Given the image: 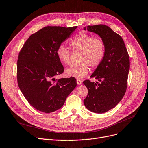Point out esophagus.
I'll list each match as a JSON object with an SVG mask.
<instances>
[{
  "instance_id": "34e87169",
  "label": "esophagus",
  "mask_w": 148,
  "mask_h": 148,
  "mask_svg": "<svg viewBox=\"0 0 148 148\" xmlns=\"http://www.w3.org/2000/svg\"><path fill=\"white\" fill-rule=\"evenodd\" d=\"M83 83V82L82 81V80H80L79 79H77V83L78 85H80L82 84Z\"/></svg>"
}]
</instances>
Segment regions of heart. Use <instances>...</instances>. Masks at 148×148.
Wrapping results in <instances>:
<instances>
[{
	"mask_svg": "<svg viewBox=\"0 0 148 148\" xmlns=\"http://www.w3.org/2000/svg\"><path fill=\"white\" fill-rule=\"evenodd\" d=\"M70 44L74 51H81L79 64L73 65L67 69L65 74L69 77L77 78L84 77L92 69H96L102 62L105 56V45L100 38H95L86 32H79L70 41ZM57 54L60 61L66 65L71 64V52L65 46L61 45Z\"/></svg>",
	"mask_w": 148,
	"mask_h": 148,
	"instance_id": "obj_1",
	"label": "heart"
}]
</instances>
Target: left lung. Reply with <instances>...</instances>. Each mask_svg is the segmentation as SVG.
<instances>
[{"label": "left lung", "mask_w": 148, "mask_h": 148, "mask_svg": "<svg viewBox=\"0 0 148 148\" xmlns=\"http://www.w3.org/2000/svg\"><path fill=\"white\" fill-rule=\"evenodd\" d=\"M84 30L99 35L105 45L104 59L90 77L100 83L88 79L83 82L88 89L84 100L86 107L92 112L103 113L114 108L125 95L130 69L129 56L122 38L108 26H88Z\"/></svg>", "instance_id": "1"}]
</instances>
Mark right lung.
<instances>
[{
  "instance_id": "add662e5",
  "label": "right lung",
  "mask_w": 148,
  "mask_h": 148,
  "mask_svg": "<svg viewBox=\"0 0 148 148\" xmlns=\"http://www.w3.org/2000/svg\"><path fill=\"white\" fill-rule=\"evenodd\" d=\"M77 28L46 26L31 35L19 53V87L29 103L39 111L49 113L60 109L77 86L73 77L56 79L64 72L57 51Z\"/></svg>"
}]
</instances>
